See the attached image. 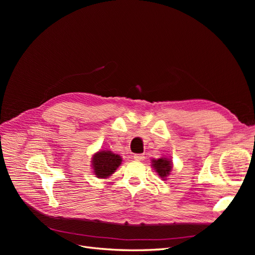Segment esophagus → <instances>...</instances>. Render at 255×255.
<instances>
[{"mask_svg":"<svg viewBox=\"0 0 255 255\" xmlns=\"http://www.w3.org/2000/svg\"><path fill=\"white\" fill-rule=\"evenodd\" d=\"M134 159L138 160V161H141V160L144 159V155H143V154H135Z\"/></svg>","mask_w":255,"mask_h":255,"instance_id":"34e87169","label":"esophagus"}]
</instances>
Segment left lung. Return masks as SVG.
Segmentation results:
<instances>
[{"instance_id":"left-lung-1","label":"left lung","mask_w":255,"mask_h":255,"mask_svg":"<svg viewBox=\"0 0 255 255\" xmlns=\"http://www.w3.org/2000/svg\"><path fill=\"white\" fill-rule=\"evenodd\" d=\"M153 168L155 169L160 177H166L171 171L172 164L170 160L166 158H159L157 160H153Z\"/></svg>"}]
</instances>
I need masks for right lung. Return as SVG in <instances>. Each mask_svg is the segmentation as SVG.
Returning <instances> with one entry per match:
<instances>
[{
	"label": "right lung",
	"mask_w": 255,
	"mask_h": 255,
	"mask_svg": "<svg viewBox=\"0 0 255 255\" xmlns=\"http://www.w3.org/2000/svg\"><path fill=\"white\" fill-rule=\"evenodd\" d=\"M121 161V157L111 151H100L95 154L94 158H92L95 174L97 177L105 179L116 171V169L120 166Z\"/></svg>",
	"instance_id": "right-lung-1"
}]
</instances>
